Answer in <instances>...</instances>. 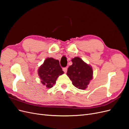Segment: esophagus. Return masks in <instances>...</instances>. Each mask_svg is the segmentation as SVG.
I'll use <instances>...</instances> for the list:
<instances>
[{
	"instance_id": "obj_1",
	"label": "esophagus",
	"mask_w": 129,
	"mask_h": 129,
	"mask_svg": "<svg viewBox=\"0 0 129 129\" xmlns=\"http://www.w3.org/2000/svg\"><path fill=\"white\" fill-rule=\"evenodd\" d=\"M67 67H64L63 68V71L64 72V73H66L67 72Z\"/></svg>"
}]
</instances>
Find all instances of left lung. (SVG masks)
<instances>
[{"mask_svg":"<svg viewBox=\"0 0 129 129\" xmlns=\"http://www.w3.org/2000/svg\"><path fill=\"white\" fill-rule=\"evenodd\" d=\"M72 61L73 64L68 68L67 75L75 87L85 89L92 79V67L79 57H74Z\"/></svg>","mask_w":129,"mask_h":129,"instance_id":"1","label":"left lung"}]
</instances>
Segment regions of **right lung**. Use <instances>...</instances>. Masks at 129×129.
Instances as JSON below:
<instances>
[{"mask_svg": "<svg viewBox=\"0 0 129 129\" xmlns=\"http://www.w3.org/2000/svg\"><path fill=\"white\" fill-rule=\"evenodd\" d=\"M63 73L59 61L52 57L47 58L38 69L41 83L48 88H52L56 83L57 77Z\"/></svg>", "mask_w": 129, "mask_h": 129, "instance_id": "add662e5", "label": "right lung"}]
</instances>
